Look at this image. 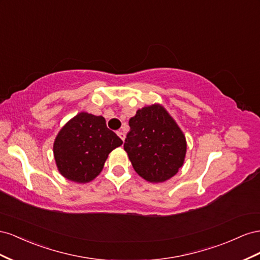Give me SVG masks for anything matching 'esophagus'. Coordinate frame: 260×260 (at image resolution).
I'll return each mask as SVG.
<instances>
[{
    "label": "esophagus",
    "instance_id": "obj_1",
    "mask_svg": "<svg viewBox=\"0 0 260 260\" xmlns=\"http://www.w3.org/2000/svg\"><path fill=\"white\" fill-rule=\"evenodd\" d=\"M117 136L120 137V138L123 140V142H124V139H125V134H124V133H123L122 131H118V132H117Z\"/></svg>",
    "mask_w": 260,
    "mask_h": 260
}]
</instances>
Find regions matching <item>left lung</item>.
Masks as SVG:
<instances>
[{"label": "left lung", "instance_id": "1", "mask_svg": "<svg viewBox=\"0 0 260 260\" xmlns=\"http://www.w3.org/2000/svg\"><path fill=\"white\" fill-rule=\"evenodd\" d=\"M124 150L136 173L150 183H163L183 167L187 143L167 109L153 103L138 109L129 120Z\"/></svg>", "mask_w": 260, "mask_h": 260}]
</instances>
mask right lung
<instances>
[{
    "label": "right lung",
    "instance_id": "add662e5",
    "mask_svg": "<svg viewBox=\"0 0 260 260\" xmlns=\"http://www.w3.org/2000/svg\"><path fill=\"white\" fill-rule=\"evenodd\" d=\"M123 144L107 127L106 118L80 112L57 133L53 154L58 172L69 181L89 183L97 177L109 153Z\"/></svg>",
    "mask_w": 260,
    "mask_h": 260
}]
</instances>
